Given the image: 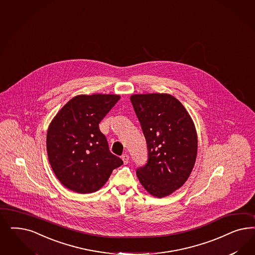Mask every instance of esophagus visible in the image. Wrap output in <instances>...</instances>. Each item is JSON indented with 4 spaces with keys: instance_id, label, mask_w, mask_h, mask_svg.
I'll list each match as a JSON object with an SVG mask.
<instances>
[{
    "instance_id": "obj_1",
    "label": "esophagus",
    "mask_w": 255,
    "mask_h": 255,
    "mask_svg": "<svg viewBox=\"0 0 255 255\" xmlns=\"http://www.w3.org/2000/svg\"><path fill=\"white\" fill-rule=\"evenodd\" d=\"M122 160L124 161V164H128V161H129V156L127 154H124L123 156H121Z\"/></svg>"
}]
</instances>
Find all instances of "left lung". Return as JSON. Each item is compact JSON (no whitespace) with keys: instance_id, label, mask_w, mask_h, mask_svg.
<instances>
[{"instance_id":"8db88e82","label":"left lung","mask_w":255,"mask_h":255,"mask_svg":"<svg viewBox=\"0 0 255 255\" xmlns=\"http://www.w3.org/2000/svg\"><path fill=\"white\" fill-rule=\"evenodd\" d=\"M132 106L146 140V164L136 170L142 187L157 198L179 189L197 155V133L189 113L168 94L133 95Z\"/></svg>"}]
</instances>
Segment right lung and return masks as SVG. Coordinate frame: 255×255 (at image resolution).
Here are the masks:
<instances>
[{
  "instance_id": "1",
  "label": "right lung",
  "mask_w": 255,
  "mask_h": 255,
  "mask_svg": "<svg viewBox=\"0 0 255 255\" xmlns=\"http://www.w3.org/2000/svg\"><path fill=\"white\" fill-rule=\"evenodd\" d=\"M120 99L117 95H81L70 99L47 133L49 164L59 181L78 193L99 190L123 160L111 153L99 124Z\"/></svg>"
}]
</instances>
